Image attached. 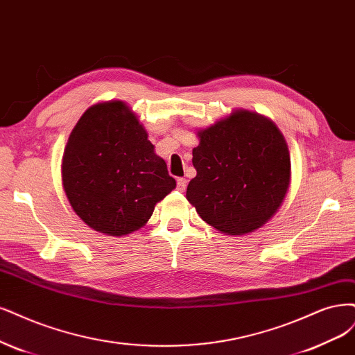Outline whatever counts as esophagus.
I'll return each mask as SVG.
<instances>
[{"label": "esophagus", "mask_w": 355, "mask_h": 355, "mask_svg": "<svg viewBox=\"0 0 355 355\" xmlns=\"http://www.w3.org/2000/svg\"><path fill=\"white\" fill-rule=\"evenodd\" d=\"M187 183H188V180L185 178H179L178 179V189L182 191V192L185 191L187 189Z\"/></svg>", "instance_id": "obj_1"}]
</instances>
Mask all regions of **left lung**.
I'll use <instances>...</instances> for the list:
<instances>
[{"instance_id":"left-lung-1","label":"left lung","mask_w":355,"mask_h":355,"mask_svg":"<svg viewBox=\"0 0 355 355\" xmlns=\"http://www.w3.org/2000/svg\"><path fill=\"white\" fill-rule=\"evenodd\" d=\"M192 150L197 170L187 200L205 223L227 235L261 227L282 205L291 182V158L270 119L248 110L198 130Z\"/></svg>"}]
</instances>
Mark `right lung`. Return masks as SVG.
<instances>
[{"label":"right lung","instance_id":"obj_1","mask_svg":"<svg viewBox=\"0 0 355 355\" xmlns=\"http://www.w3.org/2000/svg\"><path fill=\"white\" fill-rule=\"evenodd\" d=\"M61 179L75 213L110 236L141 229L155 204L176 188L123 101L98 103L82 114L64 148Z\"/></svg>","mask_w":355,"mask_h":355}]
</instances>
